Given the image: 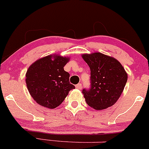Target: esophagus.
Returning a JSON list of instances; mask_svg holds the SVG:
<instances>
[{
	"mask_svg": "<svg viewBox=\"0 0 149 149\" xmlns=\"http://www.w3.org/2000/svg\"><path fill=\"white\" fill-rule=\"evenodd\" d=\"M81 87H82V85H81V83H79V84H77L76 85V88L77 89H81Z\"/></svg>",
	"mask_w": 149,
	"mask_h": 149,
	"instance_id": "obj_1",
	"label": "esophagus"
}]
</instances>
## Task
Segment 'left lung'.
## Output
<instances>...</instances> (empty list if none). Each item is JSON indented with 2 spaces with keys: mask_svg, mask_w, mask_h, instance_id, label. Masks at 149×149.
I'll return each mask as SVG.
<instances>
[{
  "mask_svg": "<svg viewBox=\"0 0 149 149\" xmlns=\"http://www.w3.org/2000/svg\"><path fill=\"white\" fill-rule=\"evenodd\" d=\"M83 59L90 68V87L82 89L86 102L96 110L114 104L127 81V74L116 59L95 52L84 54Z\"/></svg>",
  "mask_w": 149,
  "mask_h": 149,
  "instance_id": "obj_1",
  "label": "left lung"
}]
</instances>
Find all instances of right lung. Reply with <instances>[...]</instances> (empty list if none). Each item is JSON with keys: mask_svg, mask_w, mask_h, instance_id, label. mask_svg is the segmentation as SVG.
Segmentation results:
<instances>
[{"mask_svg": "<svg viewBox=\"0 0 149 149\" xmlns=\"http://www.w3.org/2000/svg\"><path fill=\"white\" fill-rule=\"evenodd\" d=\"M49 55L30 66L26 72V84L30 95L38 104L55 109L62 103L69 92L74 89L70 83V74L64 70L69 58Z\"/></svg>", "mask_w": 149, "mask_h": 149, "instance_id": "add662e5", "label": "right lung"}]
</instances>
